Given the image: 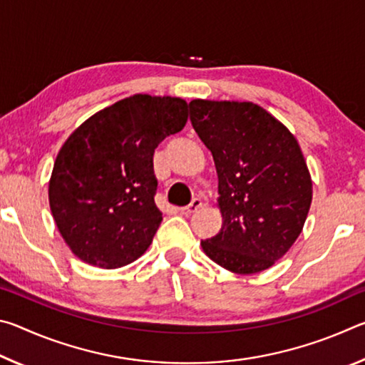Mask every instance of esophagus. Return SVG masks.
<instances>
[{
	"label": "esophagus",
	"instance_id": "esophagus-1",
	"mask_svg": "<svg viewBox=\"0 0 365 365\" xmlns=\"http://www.w3.org/2000/svg\"><path fill=\"white\" fill-rule=\"evenodd\" d=\"M202 206V201L200 200V197H195V200H191V202L188 206H183V207H180V212L182 214H185V215H188V214H193V212H196L197 209H200Z\"/></svg>",
	"mask_w": 365,
	"mask_h": 365
}]
</instances>
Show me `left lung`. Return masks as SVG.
<instances>
[{
	"label": "left lung",
	"mask_w": 365,
	"mask_h": 365,
	"mask_svg": "<svg viewBox=\"0 0 365 365\" xmlns=\"http://www.w3.org/2000/svg\"><path fill=\"white\" fill-rule=\"evenodd\" d=\"M190 120L212 153L224 219L202 250L235 274L272 267L299 237L312 201L298 141L255 103L193 100Z\"/></svg>",
	"instance_id": "1"
}]
</instances>
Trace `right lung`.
<instances>
[{
    "label": "right lung",
    "mask_w": 365,
    "mask_h": 365,
    "mask_svg": "<svg viewBox=\"0 0 365 365\" xmlns=\"http://www.w3.org/2000/svg\"><path fill=\"white\" fill-rule=\"evenodd\" d=\"M188 120L180 98L133 95L86 119L58 153L49 207L73 255L101 269L138 259L163 220L153 156Z\"/></svg>",
    "instance_id": "add662e5"
}]
</instances>
